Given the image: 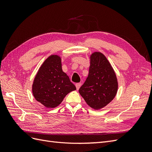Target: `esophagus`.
Instances as JSON below:
<instances>
[{"label":"esophagus","mask_w":152,"mask_h":152,"mask_svg":"<svg viewBox=\"0 0 152 152\" xmlns=\"http://www.w3.org/2000/svg\"><path fill=\"white\" fill-rule=\"evenodd\" d=\"M75 86H76L77 89L79 90V88L80 87V86H81V84H80V83H76V84H75Z\"/></svg>","instance_id":"obj_1"}]
</instances>
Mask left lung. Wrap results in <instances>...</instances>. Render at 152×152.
Wrapping results in <instances>:
<instances>
[{
  "mask_svg": "<svg viewBox=\"0 0 152 152\" xmlns=\"http://www.w3.org/2000/svg\"><path fill=\"white\" fill-rule=\"evenodd\" d=\"M89 59V75L79 91L90 107L98 110L115 97L118 80L112 66L102 53H91Z\"/></svg>",
  "mask_w": 152,
  "mask_h": 152,
  "instance_id": "1",
  "label": "left lung"
}]
</instances>
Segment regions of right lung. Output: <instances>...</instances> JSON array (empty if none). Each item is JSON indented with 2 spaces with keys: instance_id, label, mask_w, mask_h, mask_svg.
<instances>
[{
  "instance_id": "obj_1",
  "label": "right lung",
  "mask_w": 152,
  "mask_h": 152,
  "mask_svg": "<svg viewBox=\"0 0 152 152\" xmlns=\"http://www.w3.org/2000/svg\"><path fill=\"white\" fill-rule=\"evenodd\" d=\"M31 90L35 99L47 108H56L69 93L76 90L62 70L60 56L52 54L44 61L34 78Z\"/></svg>"
}]
</instances>
